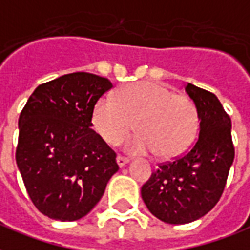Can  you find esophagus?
Wrapping results in <instances>:
<instances>
[{
	"label": "esophagus",
	"mask_w": 250,
	"mask_h": 250,
	"mask_svg": "<svg viewBox=\"0 0 250 250\" xmlns=\"http://www.w3.org/2000/svg\"><path fill=\"white\" fill-rule=\"evenodd\" d=\"M129 160L127 159V157H123V156H118L117 157V163L118 165H119V167H123L125 165V164L128 163Z\"/></svg>",
	"instance_id": "esophagus-1"
}]
</instances>
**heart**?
<instances>
[{
	"label": "heart",
	"instance_id": "1",
	"mask_svg": "<svg viewBox=\"0 0 250 250\" xmlns=\"http://www.w3.org/2000/svg\"><path fill=\"white\" fill-rule=\"evenodd\" d=\"M93 125L110 146L127 140L129 153H152L159 159L181 155L198 129L197 108L188 97L174 94L163 83L146 81L123 87L117 97L104 95L93 108Z\"/></svg>",
	"mask_w": 250,
	"mask_h": 250
}]
</instances>
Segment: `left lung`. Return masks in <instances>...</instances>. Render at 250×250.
<instances>
[{
	"mask_svg": "<svg viewBox=\"0 0 250 250\" xmlns=\"http://www.w3.org/2000/svg\"><path fill=\"white\" fill-rule=\"evenodd\" d=\"M185 90L197 107L199 135L186 153L160 164L142 188L150 214L167 224L191 223L214 208L235 159L231 118L218 97L193 83Z\"/></svg>",
	"mask_w": 250,
	"mask_h": 250,
	"instance_id": "1",
	"label": "left lung"
}]
</instances>
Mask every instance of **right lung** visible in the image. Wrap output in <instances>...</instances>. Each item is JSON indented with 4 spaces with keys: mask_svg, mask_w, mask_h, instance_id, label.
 <instances>
[{
    "mask_svg": "<svg viewBox=\"0 0 250 250\" xmlns=\"http://www.w3.org/2000/svg\"><path fill=\"white\" fill-rule=\"evenodd\" d=\"M111 87L97 74H64L36 87L19 115L17 165L30 199L48 218H83L119 169L115 152L90 128L97 101Z\"/></svg>",
    "mask_w": 250,
    "mask_h": 250,
    "instance_id": "1",
    "label": "right lung"
}]
</instances>
